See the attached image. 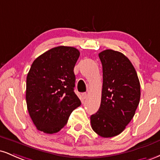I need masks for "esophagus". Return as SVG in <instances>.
I'll use <instances>...</instances> for the list:
<instances>
[{"instance_id":"obj_1","label":"esophagus","mask_w":160,"mask_h":160,"mask_svg":"<svg viewBox=\"0 0 160 160\" xmlns=\"http://www.w3.org/2000/svg\"><path fill=\"white\" fill-rule=\"evenodd\" d=\"M81 96H82V99H86V98H87V94H86V92H83V93H82V95H81Z\"/></svg>"}]
</instances>
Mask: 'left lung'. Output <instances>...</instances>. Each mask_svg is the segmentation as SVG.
<instances>
[{
	"instance_id": "1",
	"label": "left lung",
	"mask_w": 160,
	"mask_h": 160,
	"mask_svg": "<svg viewBox=\"0 0 160 160\" xmlns=\"http://www.w3.org/2000/svg\"><path fill=\"white\" fill-rule=\"evenodd\" d=\"M102 64L103 85L99 110L90 117L98 135H118L133 118L140 102V82L135 68L122 52L106 49L98 54Z\"/></svg>"
}]
</instances>
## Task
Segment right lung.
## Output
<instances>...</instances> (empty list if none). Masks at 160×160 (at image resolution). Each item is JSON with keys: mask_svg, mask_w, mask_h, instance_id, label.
Here are the masks:
<instances>
[{"mask_svg": "<svg viewBox=\"0 0 160 160\" xmlns=\"http://www.w3.org/2000/svg\"><path fill=\"white\" fill-rule=\"evenodd\" d=\"M79 56L78 49L59 46L40 55L31 66L25 98L29 115L40 131L59 132L81 104L74 92V68Z\"/></svg>", "mask_w": 160, "mask_h": 160, "instance_id": "add662e5", "label": "right lung"}]
</instances>
